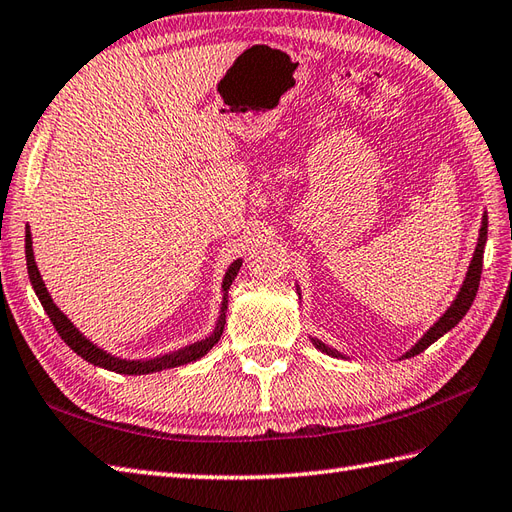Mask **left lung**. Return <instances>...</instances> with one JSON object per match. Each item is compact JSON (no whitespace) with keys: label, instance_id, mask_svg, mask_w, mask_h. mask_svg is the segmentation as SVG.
<instances>
[{"label":"left lung","instance_id":"left-lung-1","mask_svg":"<svg viewBox=\"0 0 512 512\" xmlns=\"http://www.w3.org/2000/svg\"><path fill=\"white\" fill-rule=\"evenodd\" d=\"M484 244H487V216H482V227H480V238H478V244H476V251H474V259H471V264H469V270H467V277H465V281H463V287H461V292L456 294V300L454 303L450 305V309L443 313V316L430 326V329L426 331V335L419 339V342L406 352L404 355V359H409V357H415V355H419V352H424L430 344H435L439 337H443L445 333H448L450 329H454V326L463 320V316L465 313L469 311V307H471V303H474V298H476V294H478V285H480V274H482V257H484ZM311 342H313V346H316L318 350H322V352H326V355H331V357H342L344 359V355L342 352H337V350H333V348H329L326 344H322L320 339H316V337H311Z\"/></svg>","mask_w":512,"mask_h":512}]
</instances>
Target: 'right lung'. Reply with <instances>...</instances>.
I'll use <instances>...</instances> for the list:
<instances>
[{"label":"right lung","instance_id":"1","mask_svg":"<svg viewBox=\"0 0 512 512\" xmlns=\"http://www.w3.org/2000/svg\"><path fill=\"white\" fill-rule=\"evenodd\" d=\"M25 259H28V274H30V281H32V287L34 292L38 296V300H41L43 309L47 311V316L51 320V324L56 326L58 335L67 342V346L77 352L84 361L93 363V365H99V368H106L110 372H116V374H151V372H162V370H168V368H179V365L183 363H190V361H196L205 357L209 350H212L218 339L222 335V329H225V313H227V296H229V287L233 283V279L238 277V270L242 266V259H235L233 264L229 266L227 274H225V281H222V292H225V296H222V307H220V318L216 322V329L212 331V335H207L205 339H201V342H194L186 348H181L177 352H168V355H162V357H155V359H147V361H127V359H119V357H112L110 352L97 348L93 342H88V339L75 329L73 322L64 316V313L54 305V300H51L47 287L41 279V272H38L36 268V261H34V253H32V238H30V231L25 233Z\"/></svg>","mask_w":512,"mask_h":512}]
</instances>
